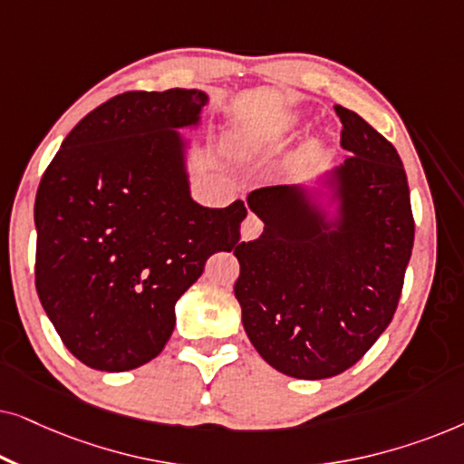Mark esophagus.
Listing matches in <instances>:
<instances>
[{
  "label": "esophagus",
  "mask_w": 464,
  "mask_h": 464,
  "mask_svg": "<svg viewBox=\"0 0 464 464\" xmlns=\"http://www.w3.org/2000/svg\"><path fill=\"white\" fill-rule=\"evenodd\" d=\"M262 230H264L262 221H259L253 213H249L245 218L243 226H240V237H243V240H253L262 234Z\"/></svg>",
  "instance_id": "esophagus-1"
}]
</instances>
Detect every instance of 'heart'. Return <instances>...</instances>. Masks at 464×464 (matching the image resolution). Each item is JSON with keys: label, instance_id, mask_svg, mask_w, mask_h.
Returning <instances> with one entry per match:
<instances>
[{"label": "heart", "instance_id": "obj_1", "mask_svg": "<svg viewBox=\"0 0 464 464\" xmlns=\"http://www.w3.org/2000/svg\"><path fill=\"white\" fill-rule=\"evenodd\" d=\"M295 126H297V116L287 113V116L275 120L270 126H251V124L237 126V129L230 132V139H227V141H230L232 151H237L238 156H249L259 148H264L266 143L272 141V139L287 135L289 130L295 129Z\"/></svg>", "mask_w": 464, "mask_h": 464}]
</instances>
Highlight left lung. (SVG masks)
I'll return each instance as SVG.
<instances>
[{
  "instance_id": "left-lung-1",
  "label": "left lung",
  "mask_w": 464,
  "mask_h": 464,
  "mask_svg": "<svg viewBox=\"0 0 464 464\" xmlns=\"http://www.w3.org/2000/svg\"><path fill=\"white\" fill-rule=\"evenodd\" d=\"M344 162L316 186L253 189L262 237L234 249V295L266 363L285 376H338L395 314L414 246L410 188L392 143L335 105Z\"/></svg>"
}]
</instances>
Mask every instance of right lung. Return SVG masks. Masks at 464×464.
I'll list each match as a JSON object with an SVG mask.
<instances>
[{
    "label": "right lung",
    "mask_w": 464,
    "mask_h": 464,
    "mask_svg": "<svg viewBox=\"0 0 464 464\" xmlns=\"http://www.w3.org/2000/svg\"><path fill=\"white\" fill-rule=\"evenodd\" d=\"M208 94L132 91L73 126L35 196V289L67 351L99 372L162 353L175 304L218 251L238 246L243 200L189 196L188 141Z\"/></svg>",
    "instance_id": "right-lung-1"
}]
</instances>
